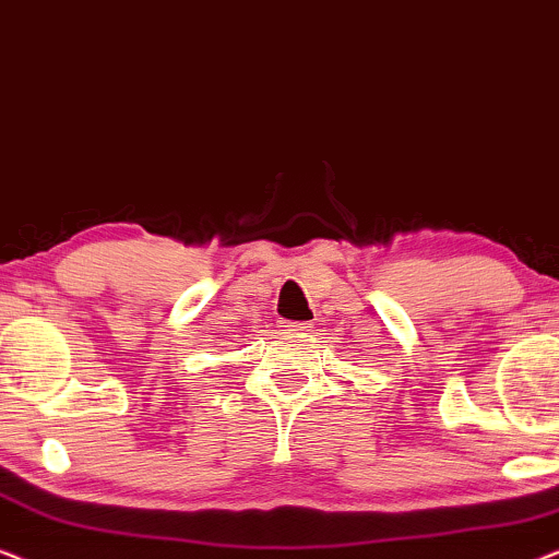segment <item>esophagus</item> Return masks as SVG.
Segmentation results:
<instances>
[{"label": "esophagus", "instance_id": "34e87169", "mask_svg": "<svg viewBox=\"0 0 559 559\" xmlns=\"http://www.w3.org/2000/svg\"><path fill=\"white\" fill-rule=\"evenodd\" d=\"M280 328L285 333H297V331H305V328H310V323H300V320H280Z\"/></svg>", "mask_w": 559, "mask_h": 559}]
</instances>
